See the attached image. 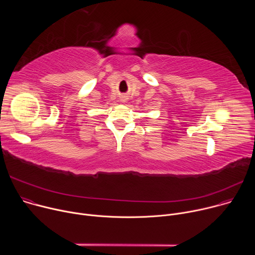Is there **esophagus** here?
<instances>
[{"instance_id": "1", "label": "esophagus", "mask_w": 255, "mask_h": 255, "mask_svg": "<svg viewBox=\"0 0 255 255\" xmlns=\"http://www.w3.org/2000/svg\"><path fill=\"white\" fill-rule=\"evenodd\" d=\"M126 100H127V98H123V102H126Z\"/></svg>"}]
</instances>
